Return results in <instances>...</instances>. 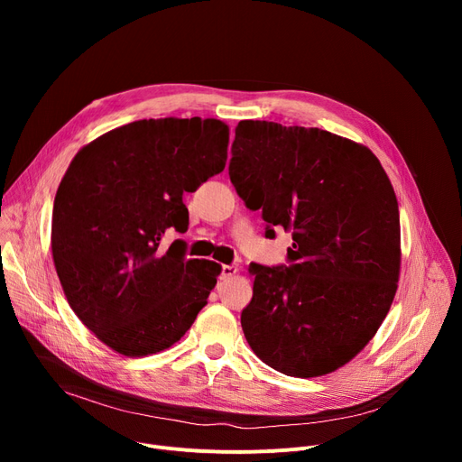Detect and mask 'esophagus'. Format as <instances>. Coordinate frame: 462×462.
<instances>
[{
	"label": "esophagus",
	"mask_w": 462,
	"mask_h": 462,
	"mask_svg": "<svg viewBox=\"0 0 462 462\" xmlns=\"http://www.w3.org/2000/svg\"><path fill=\"white\" fill-rule=\"evenodd\" d=\"M236 273H237V265H234V263H223V265H221V277H223V279L234 277Z\"/></svg>",
	"instance_id": "obj_1"
}]
</instances>
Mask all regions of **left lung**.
I'll use <instances>...</instances> for the list:
<instances>
[{"label": "left lung", "mask_w": 462, "mask_h": 462, "mask_svg": "<svg viewBox=\"0 0 462 462\" xmlns=\"http://www.w3.org/2000/svg\"><path fill=\"white\" fill-rule=\"evenodd\" d=\"M230 181L265 237L292 232L286 265L251 263L241 328L272 369L322 376L363 350L390 310L401 268L399 204L374 153L317 127L239 121Z\"/></svg>", "instance_id": "1"}]
</instances>
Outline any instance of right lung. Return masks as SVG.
Returning a JSON list of instances; mask_svg holds the SVG:
<instances>
[{"mask_svg": "<svg viewBox=\"0 0 462 462\" xmlns=\"http://www.w3.org/2000/svg\"><path fill=\"white\" fill-rule=\"evenodd\" d=\"M228 125L218 119H140L82 148L52 211V256L70 309L124 356L178 343L208 305L221 265L187 260L183 192L223 172Z\"/></svg>", "mask_w": 462, "mask_h": 462, "instance_id": "1", "label": "right lung"}]
</instances>
